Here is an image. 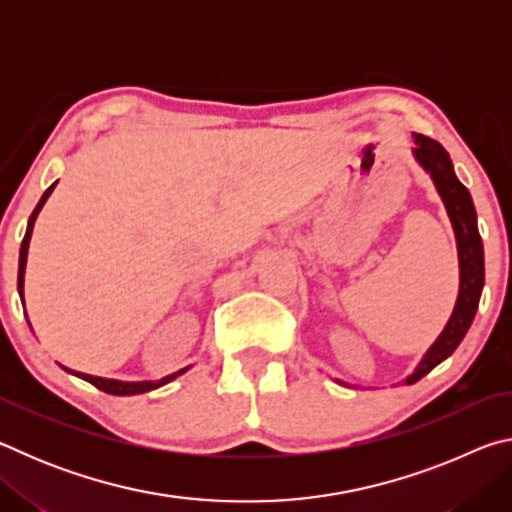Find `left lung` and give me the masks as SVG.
I'll return each instance as SVG.
<instances>
[{
	"instance_id": "1",
	"label": "left lung",
	"mask_w": 512,
	"mask_h": 512,
	"mask_svg": "<svg viewBox=\"0 0 512 512\" xmlns=\"http://www.w3.org/2000/svg\"><path fill=\"white\" fill-rule=\"evenodd\" d=\"M413 158L420 167L429 173L433 185H436L438 196L443 198V205L447 210L449 221H452L456 248H458V298L452 316H449L447 325L431 348L424 352L418 366L404 379V384H415L427 372L445 361L452 354L463 336L470 329L476 309H479L483 282H485V268H483V241L479 235V225H476V210L472 203V196L467 187L456 178L454 164L449 160V153L431 137H424L413 133ZM339 384L345 381L336 379ZM350 386V384H345Z\"/></svg>"
}]
</instances>
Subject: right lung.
<instances>
[{
	"label": "right lung",
	"mask_w": 512,
	"mask_h": 512,
	"mask_svg": "<svg viewBox=\"0 0 512 512\" xmlns=\"http://www.w3.org/2000/svg\"><path fill=\"white\" fill-rule=\"evenodd\" d=\"M56 183L51 185L45 194H42V198L36 205V210H33L31 219H29V225H27V235H24L22 239V248H20V268H17V291H20V298H22V305H24V271H27V257H29V241H31V232H33V225H36V219L38 214L42 210V205L47 203V198L51 196V192H54ZM63 370H67L69 375H76L81 377L85 381H90L92 386H97L99 391L103 393H110V395H140V393H149V391H155V388H160L164 384H169V381H173L176 377L183 375V372H187L192 366L187 368H180L178 372H171V375L162 377L158 381H119V379H106V377H94V375H85V372H76V370H69L65 366H60Z\"/></svg>",
	"instance_id": "obj_1"
}]
</instances>
